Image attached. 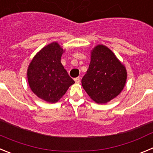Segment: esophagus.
Returning a JSON list of instances; mask_svg holds the SVG:
<instances>
[{
  "mask_svg": "<svg viewBox=\"0 0 153 153\" xmlns=\"http://www.w3.org/2000/svg\"><path fill=\"white\" fill-rule=\"evenodd\" d=\"M74 80H75V82L76 83H80V79H79V77H76L74 79Z\"/></svg>",
  "mask_w": 153,
  "mask_h": 153,
  "instance_id": "34e87169",
  "label": "esophagus"
}]
</instances>
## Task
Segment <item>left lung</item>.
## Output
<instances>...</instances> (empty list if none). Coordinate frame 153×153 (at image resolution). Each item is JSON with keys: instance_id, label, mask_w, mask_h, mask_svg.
<instances>
[{"instance_id": "8db88e82", "label": "left lung", "mask_w": 153, "mask_h": 153, "mask_svg": "<svg viewBox=\"0 0 153 153\" xmlns=\"http://www.w3.org/2000/svg\"><path fill=\"white\" fill-rule=\"evenodd\" d=\"M127 72L124 65L106 46L92 50L90 66L81 82L90 98L97 103H106L121 93Z\"/></svg>"}]
</instances>
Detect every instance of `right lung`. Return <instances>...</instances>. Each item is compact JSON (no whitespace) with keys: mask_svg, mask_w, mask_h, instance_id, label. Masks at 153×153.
I'll list each match as a JSON object with an SVG mask.
<instances>
[{"mask_svg":"<svg viewBox=\"0 0 153 153\" xmlns=\"http://www.w3.org/2000/svg\"><path fill=\"white\" fill-rule=\"evenodd\" d=\"M63 52L58 43L53 42L35 55L27 69L30 88L39 98L52 103L75 83L60 62Z\"/></svg>","mask_w":153,"mask_h":153,"instance_id":"obj_1","label":"right lung"}]
</instances>
